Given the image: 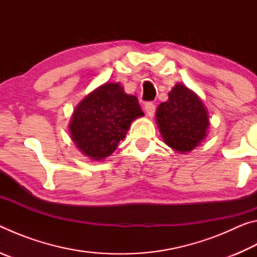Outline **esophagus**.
<instances>
[{
  "instance_id": "34e87169",
  "label": "esophagus",
  "mask_w": 257,
  "mask_h": 257,
  "mask_svg": "<svg viewBox=\"0 0 257 257\" xmlns=\"http://www.w3.org/2000/svg\"><path fill=\"white\" fill-rule=\"evenodd\" d=\"M145 111L147 113V115L149 116H153L154 113H155V104L153 102H147L145 104Z\"/></svg>"
}]
</instances>
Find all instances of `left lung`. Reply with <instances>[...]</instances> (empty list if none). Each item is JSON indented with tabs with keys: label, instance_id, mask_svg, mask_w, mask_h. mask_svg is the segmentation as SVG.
I'll return each mask as SVG.
<instances>
[{
	"label": "left lung",
	"instance_id": "left-lung-1",
	"mask_svg": "<svg viewBox=\"0 0 257 257\" xmlns=\"http://www.w3.org/2000/svg\"><path fill=\"white\" fill-rule=\"evenodd\" d=\"M156 122L165 144L180 153L194 150L206 136L208 116L196 94L178 84L156 111Z\"/></svg>",
	"mask_w": 257,
	"mask_h": 257
}]
</instances>
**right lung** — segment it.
<instances>
[{
  "mask_svg": "<svg viewBox=\"0 0 257 257\" xmlns=\"http://www.w3.org/2000/svg\"><path fill=\"white\" fill-rule=\"evenodd\" d=\"M144 115L135 95L119 82L105 84L82 99L70 122L71 138L78 149L93 160L112 154L135 119Z\"/></svg>",
  "mask_w": 257,
  "mask_h": 257,
  "instance_id": "add662e5",
  "label": "right lung"
}]
</instances>
